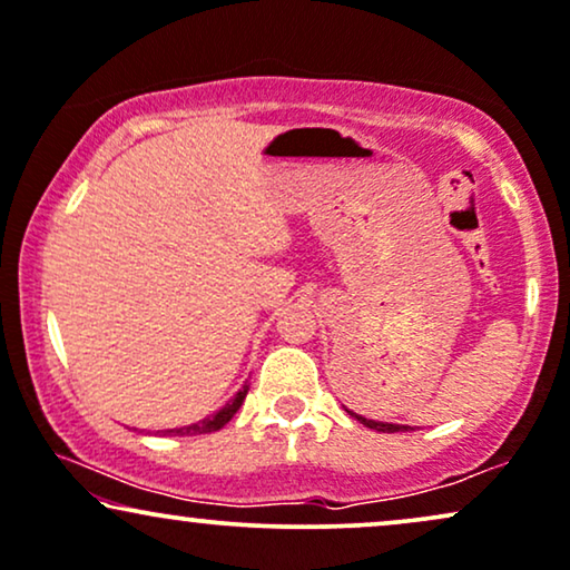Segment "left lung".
<instances>
[{"mask_svg":"<svg viewBox=\"0 0 570 570\" xmlns=\"http://www.w3.org/2000/svg\"><path fill=\"white\" fill-rule=\"evenodd\" d=\"M351 417H356L360 420L362 425H367V428H372V431H377V433H399V431H412L410 425H396V423H381V420H367L364 417V414H356V412H351V410H346Z\"/></svg>","mask_w":570,"mask_h":570,"instance_id":"obj_1","label":"left lung"}]
</instances>
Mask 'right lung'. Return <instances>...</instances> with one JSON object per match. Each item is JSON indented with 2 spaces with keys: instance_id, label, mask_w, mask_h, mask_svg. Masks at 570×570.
Wrapping results in <instances>:
<instances>
[{
  "instance_id": "right-lung-1",
  "label": "right lung",
  "mask_w": 570,
  "mask_h": 570,
  "mask_svg": "<svg viewBox=\"0 0 570 570\" xmlns=\"http://www.w3.org/2000/svg\"><path fill=\"white\" fill-rule=\"evenodd\" d=\"M245 393H248V385H243V389L237 391L235 396H232L229 402L224 404L219 412L208 414V417H203V420H198V423H193V425L168 428V431H158V433H164V435H200V433H214V431H219V428L227 425L229 420L235 417V412L240 410V404L245 402Z\"/></svg>"
}]
</instances>
